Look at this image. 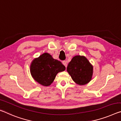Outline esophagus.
I'll return each instance as SVG.
<instances>
[{
	"mask_svg": "<svg viewBox=\"0 0 121 121\" xmlns=\"http://www.w3.org/2000/svg\"><path fill=\"white\" fill-rule=\"evenodd\" d=\"M62 64H63V65H64L65 67H67V62H66V61H62Z\"/></svg>",
	"mask_w": 121,
	"mask_h": 121,
	"instance_id": "esophagus-1",
	"label": "esophagus"
}]
</instances>
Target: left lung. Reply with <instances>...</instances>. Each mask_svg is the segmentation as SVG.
<instances>
[{
  "label": "left lung",
  "instance_id": "left-lung-1",
  "mask_svg": "<svg viewBox=\"0 0 121 121\" xmlns=\"http://www.w3.org/2000/svg\"><path fill=\"white\" fill-rule=\"evenodd\" d=\"M67 70L76 83L85 85L91 80L93 67L85 56L76 55L68 64Z\"/></svg>",
  "mask_w": 121,
  "mask_h": 121
}]
</instances>
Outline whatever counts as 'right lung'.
Wrapping results in <instances>:
<instances>
[{"label":"right lung","instance_id":"right-lung-1","mask_svg":"<svg viewBox=\"0 0 121 121\" xmlns=\"http://www.w3.org/2000/svg\"><path fill=\"white\" fill-rule=\"evenodd\" d=\"M66 67L60 61L54 59L52 55L45 53L32 61L30 66L32 76L36 82L43 86L52 83L59 72H63Z\"/></svg>","mask_w":121,"mask_h":121}]
</instances>
